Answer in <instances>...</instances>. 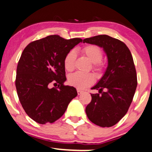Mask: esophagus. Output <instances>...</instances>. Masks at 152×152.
<instances>
[{"label":"esophagus","instance_id":"esophagus-1","mask_svg":"<svg viewBox=\"0 0 152 152\" xmlns=\"http://www.w3.org/2000/svg\"><path fill=\"white\" fill-rule=\"evenodd\" d=\"M83 92V91L80 90H79V89H77V93H78V95L81 94Z\"/></svg>","mask_w":152,"mask_h":152}]
</instances>
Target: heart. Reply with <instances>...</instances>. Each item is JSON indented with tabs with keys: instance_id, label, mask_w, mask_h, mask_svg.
Instances as JSON below:
<instances>
[{
	"instance_id": "b5f03b06",
	"label": "heart",
	"mask_w": 152,
	"mask_h": 152,
	"mask_svg": "<svg viewBox=\"0 0 152 152\" xmlns=\"http://www.w3.org/2000/svg\"><path fill=\"white\" fill-rule=\"evenodd\" d=\"M82 53L86 56L92 62V68L97 74H99L102 70V64L101 61L103 59V51L96 45L85 46L81 49ZM76 59V53L74 49L69 51L64 58V66L67 72L74 70L75 62ZM69 83L71 86L78 89H83L91 86L94 82V76L91 74H83L80 72H76L70 75L68 78Z\"/></svg>"
}]
</instances>
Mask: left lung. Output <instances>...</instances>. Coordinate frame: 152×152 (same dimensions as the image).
I'll return each instance as SVG.
<instances>
[{"label": "left lung", "mask_w": 152, "mask_h": 152, "mask_svg": "<svg viewBox=\"0 0 152 152\" xmlns=\"http://www.w3.org/2000/svg\"><path fill=\"white\" fill-rule=\"evenodd\" d=\"M83 42L102 47L108 62L103 77L92 88L99 93L91 94L87 116L97 126H113L126 114L137 88L132 55L124 42L106 35L86 38Z\"/></svg>", "instance_id": "8db88e82"}]
</instances>
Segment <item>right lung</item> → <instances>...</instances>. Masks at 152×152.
Listing matches in <instances>:
<instances>
[{"instance_id": "add662e5", "label": "right lung", "mask_w": 152, "mask_h": 152, "mask_svg": "<svg viewBox=\"0 0 152 152\" xmlns=\"http://www.w3.org/2000/svg\"><path fill=\"white\" fill-rule=\"evenodd\" d=\"M82 41L49 35L30 42L23 50L17 68L16 88L26 114L36 122H56L77 96L76 88L64 85V58ZM52 84L56 86L51 88Z\"/></svg>"}]
</instances>
